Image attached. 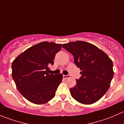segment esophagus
I'll return each instance as SVG.
<instances>
[{
  "mask_svg": "<svg viewBox=\"0 0 124 124\" xmlns=\"http://www.w3.org/2000/svg\"><path fill=\"white\" fill-rule=\"evenodd\" d=\"M63 78H65V79H66V78H70V75H63Z\"/></svg>",
  "mask_w": 124,
  "mask_h": 124,
  "instance_id": "esophagus-1",
  "label": "esophagus"
}]
</instances>
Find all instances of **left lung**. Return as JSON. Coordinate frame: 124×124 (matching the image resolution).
<instances>
[{
  "label": "left lung",
  "mask_w": 124,
  "mask_h": 124,
  "mask_svg": "<svg viewBox=\"0 0 124 124\" xmlns=\"http://www.w3.org/2000/svg\"><path fill=\"white\" fill-rule=\"evenodd\" d=\"M74 56L81 70L80 78L70 89L74 99L83 104L98 101L107 92L113 77V62L107 54L92 44L77 41L62 44Z\"/></svg>",
  "instance_id": "1"
}]
</instances>
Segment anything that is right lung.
Listing matches in <instances>:
<instances>
[{
	"label": "right lung",
	"instance_id": "1",
	"mask_svg": "<svg viewBox=\"0 0 124 124\" xmlns=\"http://www.w3.org/2000/svg\"><path fill=\"white\" fill-rule=\"evenodd\" d=\"M61 44L40 42L18 55L12 62V77L20 93L30 102L42 104L55 96L63 76L50 74L48 65L54 64Z\"/></svg>",
	"mask_w": 124,
	"mask_h": 124
}]
</instances>
